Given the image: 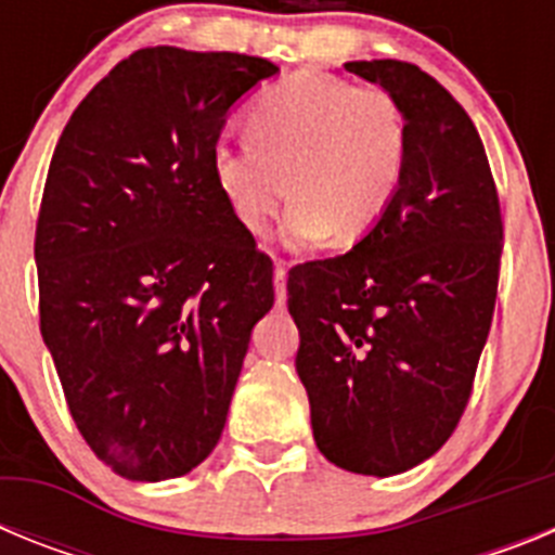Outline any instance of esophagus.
Instances as JSON below:
<instances>
[{"label":"esophagus","instance_id":"1","mask_svg":"<svg viewBox=\"0 0 555 555\" xmlns=\"http://www.w3.org/2000/svg\"><path fill=\"white\" fill-rule=\"evenodd\" d=\"M274 297H278V306H286V267L283 263L274 267Z\"/></svg>","mask_w":555,"mask_h":555}]
</instances>
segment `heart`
<instances>
[{"mask_svg": "<svg viewBox=\"0 0 555 555\" xmlns=\"http://www.w3.org/2000/svg\"><path fill=\"white\" fill-rule=\"evenodd\" d=\"M244 130L247 141L210 146V178L253 235L267 233L286 194L297 197L283 219L292 249L364 238L403 185L409 127L384 88L297 72L255 96Z\"/></svg>", "mask_w": 555, "mask_h": 555, "instance_id": "b5f03b06", "label": "heart"}]
</instances>
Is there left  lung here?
I'll use <instances>...</instances> for the list:
<instances>
[{
	"instance_id": "8db88e82",
	"label": "left lung",
	"mask_w": 555,
	"mask_h": 555,
	"mask_svg": "<svg viewBox=\"0 0 555 555\" xmlns=\"http://www.w3.org/2000/svg\"><path fill=\"white\" fill-rule=\"evenodd\" d=\"M409 127L403 185L350 253L294 267V358L313 442L347 473L423 464L467 409L498 297L503 219L487 150L464 107L423 68L352 61Z\"/></svg>"
}]
</instances>
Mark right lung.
<instances>
[{
	"label": "right lung",
	"mask_w": 555,
	"mask_h": 555,
	"mask_svg": "<svg viewBox=\"0 0 555 555\" xmlns=\"http://www.w3.org/2000/svg\"><path fill=\"white\" fill-rule=\"evenodd\" d=\"M281 72L263 57L150 47L72 113L36 230L41 336L96 459L180 478L217 448L272 261L210 178L228 113Z\"/></svg>",
	"instance_id": "1"
}]
</instances>
